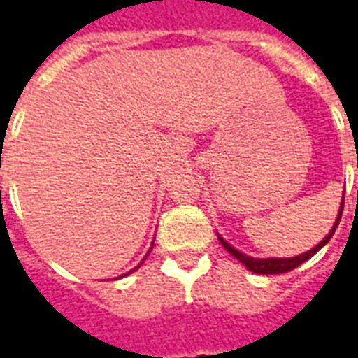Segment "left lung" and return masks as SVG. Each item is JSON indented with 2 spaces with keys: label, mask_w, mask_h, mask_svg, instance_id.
Wrapping results in <instances>:
<instances>
[{
  "label": "left lung",
  "mask_w": 358,
  "mask_h": 358,
  "mask_svg": "<svg viewBox=\"0 0 358 358\" xmlns=\"http://www.w3.org/2000/svg\"><path fill=\"white\" fill-rule=\"evenodd\" d=\"M358 166V163H357ZM341 210H343V201H341V207H339V213H338V218H336V222H334V226H331V230L328 232V236L324 238L318 245H315L313 249H308V251H305V253H301V255L297 257H287V259H276V257H270V259H255V257H249L245 255V253H241V251H238L236 248H232L230 243L226 240H222L220 236H218V240H220V243H222V248L230 253L232 257H236L240 263H243L245 266H248V270H251V272H257V274H284V272H289V270L297 268L299 264H303L305 261H308L310 257L316 255L320 249L328 243V241L331 240V236H334V232H336V228H338L339 224V218H341Z\"/></svg>",
  "instance_id": "1"
}]
</instances>
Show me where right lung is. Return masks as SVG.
Returning <instances> with one entry per match:
<instances>
[{"label": "right lung", "instance_id": "1", "mask_svg": "<svg viewBox=\"0 0 358 358\" xmlns=\"http://www.w3.org/2000/svg\"><path fill=\"white\" fill-rule=\"evenodd\" d=\"M151 248H153V243H151ZM145 257H148V255H145ZM141 263H143V261H141ZM141 263H140V264H141ZM140 264H138L136 268H140ZM136 268H132V270H130V272H126V274H122V276H128V274H132V272H134V270H136Z\"/></svg>", "mask_w": 358, "mask_h": 358}]
</instances>
